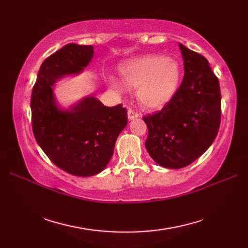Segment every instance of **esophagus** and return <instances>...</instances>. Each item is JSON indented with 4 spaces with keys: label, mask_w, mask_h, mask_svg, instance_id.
<instances>
[{
    "label": "esophagus",
    "mask_w": 248,
    "mask_h": 248,
    "mask_svg": "<svg viewBox=\"0 0 248 248\" xmlns=\"http://www.w3.org/2000/svg\"><path fill=\"white\" fill-rule=\"evenodd\" d=\"M138 117H140V114L138 112H135V110L132 108L128 109V119L129 120H132V119H135Z\"/></svg>",
    "instance_id": "34e87169"
}]
</instances>
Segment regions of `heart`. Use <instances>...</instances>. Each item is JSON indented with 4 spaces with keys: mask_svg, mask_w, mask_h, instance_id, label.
<instances>
[{
    "mask_svg": "<svg viewBox=\"0 0 248 248\" xmlns=\"http://www.w3.org/2000/svg\"><path fill=\"white\" fill-rule=\"evenodd\" d=\"M121 80L128 87H136L140 103L148 109H159L170 101L178 89L181 69L172 59L146 54L125 61L120 65ZM110 85L123 92L124 85L110 78Z\"/></svg>",
    "mask_w": 248,
    "mask_h": 248,
    "instance_id": "heart-1",
    "label": "heart"
}]
</instances>
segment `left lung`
<instances>
[{
    "label": "left lung",
    "instance_id": "1",
    "mask_svg": "<svg viewBox=\"0 0 248 248\" xmlns=\"http://www.w3.org/2000/svg\"><path fill=\"white\" fill-rule=\"evenodd\" d=\"M184 61L180 87L160 112L143 117L146 149L157 164L177 170L212 145L220 124V89L205 57L179 44Z\"/></svg>",
    "mask_w": 248,
    "mask_h": 248
}]
</instances>
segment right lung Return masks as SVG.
<instances>
[{"instance_id":"obj_1","label":"right lung","mask_w":248,"mask_h":248,"mask_svg":"<svg viewBox=\"0 0 248 248\" xmlns=\"http://www.w3.org/2000/svg\"><path fill=\"white\" fill-rule=\"evenodd\" d=\"M93 56V46H62L41 64L31 98L36 141L57 167L78 177L104 170L114 154L116 140L128 124L123 105L105 107L94 97L84 98L66 110L56 107L54 83L82 72Z\"/></svg>"}]
</instances>
